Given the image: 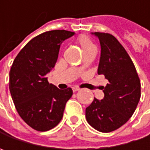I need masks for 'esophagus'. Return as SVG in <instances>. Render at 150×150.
Wrapping results in <instances>:
<instances>
[{
    "mask_svg": "<svg viewBox=\"0 0 150 150\" xmlns=\"http://www.w3.org/2000/svg\"><path fill=\"white\" fill-rule=\"evenodd\" d=\"M79 88H72V91H73V92H77V91H79Z\"/></svg>",
    "mask_w": 150,
    "mask_h": 150,
    "instance_id": "esophagus-1",
    "label": "esophagus"
}]
</instances>
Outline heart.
Masks as SVG:
<instances>
[{
    "mask_svg": "<svg viewBox=\"0 0 150 150\" xmlns=\"http://www.w3.org/2000/svg\"><path fill=\"white\" fill-rule=\"evenodd\" d=\"M78 44L79 47H81V50L83 51V52L85 53L86 52L90 51V50L95 48L94 44L92 42V41L90 40V38L85 35H82L78 38Z\"/></svg>",
    "mask_w": 150,
    "mask_h": 150,
    "instance_id": "1",
    "label": "heart"
}]
</instances>
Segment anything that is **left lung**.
<instances>
[{
  "mask_svg": "<svg viewBox=\"0 0 150 150\" xmlns=\"http://www.w3.org/2000/svg\"><path fill=\"white\" fill-rule=\"evenodd\" d=\"M99 39L101 56L98 73L108 83L104 98H94L86 108L88 123L95 129L108 133L118 129L133 115L140 99V80L130 57L112 35L93 32Z\"/></svg>",
  "mask_w": 150,
  "mask_h": 150,
  "instance_id": "8db88e82",
  "label": "left lung"
}]
</instances>
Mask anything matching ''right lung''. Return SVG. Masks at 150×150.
Wrapping results in <instances>:
<instances>
[{"mask_svg":"<svg viewBox=\"0 0 150 150\" xmlns=\"http://www.w3.org/2000/svg\"><path fill=\"white\" fill-rule=\"evenodd\" d=\"M74 35L53 30L32 38L16 57L9 73V88L15 107L33 129L45 132L60 123L72 90H60L48 83L62 42Z\"/></svg>","mask_w":150,"mask_h":150,"instance_id":"1","label":"right lung"}]
</instances>
